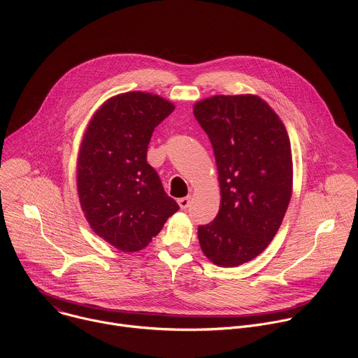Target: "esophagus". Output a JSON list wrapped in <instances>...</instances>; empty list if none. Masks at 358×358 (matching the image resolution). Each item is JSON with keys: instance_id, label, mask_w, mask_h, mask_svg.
Listing matches in <instances>:
<instances>
[{"instance_id": "1", "label": "esophagus", "mask_w": 358, "mask_h": 358, "mask_svg": "<svg viewBox=\"0 0 358 358\" xmlns=\"http://www.w3.org/2000/svg\"><path fill=\"white\" fill-rule=\"evenodd\" d=\"M189 203H191V196H184L178 199V206L181 210H187L189 207Z\"/></svg>"}]
</instances>
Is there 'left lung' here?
Returning <instances> with one entry per match:
<instances>
[{
    "mask_svg": "<svg viewBox=\"0 0 358 358\" xmlns=\"http://www.w3.org/2000/svg\"><path fill=\"white\" fill-rule=\"evenodd\" d=\"M194 116L214 148L221 206L198 227L202 252L234 268L257 258L275 238L292 196L293 163L287 131L255 94H218L196 101Z\"/></svg>",
    "mask_w": 358,
    "mask_h": 358,
    "instance_id": "8db88e82",
    "label": "left lung"
}]
</instances>
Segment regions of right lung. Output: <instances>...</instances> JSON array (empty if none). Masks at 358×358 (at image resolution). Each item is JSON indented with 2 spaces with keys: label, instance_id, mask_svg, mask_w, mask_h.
<instances>
[{
  "label": "right lung",
  "instance_id": "1",
  "mask_svg": "<svg viewBox=\"0 0 358 358\" xmlns=\"http://www.w3.org/2000/svg\"><path fill=\"white\" fill-rule=\"evenodd\" d=\"M174 110L145 92L108 99L83 134L78 156V194L96 235L123 252L145 248L180 210L147 163L155 129Z\"/></svg>",
  "mask_w": 358,
  "mask_h": 358
}]
</instances>
